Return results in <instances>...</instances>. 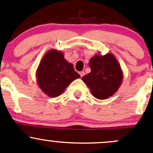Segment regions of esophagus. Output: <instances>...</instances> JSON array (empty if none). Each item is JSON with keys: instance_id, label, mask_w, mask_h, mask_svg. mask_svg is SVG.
<instances>
[{"instance_id": "esophagus-1", "label": "esophagus", "mask_w": 153, "mask_h": 153, "mask_svg": "<svg viewBox=\"0 0 153 153\" xmlns=\"http://www.w3.org/2000/svg\"><path fill=\"white\" fill-rule=\"evenodd\" d=\"M79 74L80 75H81V77H83L84 75H85V72H84V71H81V72H79Z\"/></svg>"}]
</instances>
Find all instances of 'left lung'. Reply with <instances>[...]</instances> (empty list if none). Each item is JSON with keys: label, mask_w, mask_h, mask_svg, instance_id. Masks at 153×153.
<instances>
[{"label": "left lung", "mask_w": 153, "mask_h": 153, "mask_svg": "<svg viewBox=\"0 0 153 153\" xmlns=\"http://www.w3.org/2000/svg\"><path fill=\"white\" fill-rule=\"evenodd\" d=\"M91 72L82 77L90 88L92 95L98 99L112 96L121 86L123 73L116 58L111 53L95 55L89 61Z\"/></svg>", "instance_id": "8db88e82"}]
</instances>
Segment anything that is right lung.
Here are the masks:
<instances>
[{"instance_id": "obj_1", "label": "right lung", "mask_w": 153, "mask_h": 153, "mask_svg": "<svg viewBox=\"0 0 153 153\" xmlns=\"http://www.w3.org/2000/svg\"><path fill=\"white\" fill-rule=\"evenodd\" d=\"M37 81L43 92L49 97H58L80 75L64 58V54L55 49L44 55L37 70Z\"/></svg>"}]
</instances>
